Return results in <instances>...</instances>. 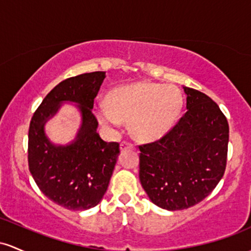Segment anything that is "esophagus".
Instances as JSON below:
<instances>
[{
	"instance_id": "esophagus-1",
	"label": "esophagus",
	"mask_w": 251,
	"mask_h": 251,
	"mask_svg": "<svg viewBox=\"0 0 251 251\" xmlns=\"http://www.w3.org/2000/svg\"><path fill=\"white\" fill-rule=\"evenodd\" d=\"M121 151H126V149H134L135 146L133 143L130 142H126V141H123L122 143H121Z\"/></svg>"
}]
</instances>
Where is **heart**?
<instances>
[{
  "label": "heart",
  "instance_id": "b5f03b06",
  "mask_svg": "<svg viewBox=\"0 0 251 251\" xmlns=\"http://www.w3.org/2000/svg\"><path fill=\"white\" fill-rule=\"evenodd\" d=\"M181 105V95L173 85L139 81L112 90L108 104H97L94 112L103 126H117L129 120L135 137L153 141L171 130Z\"/></svg>",
  "mask_w": 251,
  "mask_h": 251
}]
</instances>
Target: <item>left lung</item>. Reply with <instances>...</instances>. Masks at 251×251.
Returning <instances> with one entry per match:
<instances>
[{
	"label": "left lung",
	"mask_w": 251,
	"mask_h": 251,
	"mask_svg": "<svg viewBox=\"0 0 251 251\" xmlns=\"http://www.w3.org/2000/svg\"><path fill=\"white\" fill-rule=\"evenodd\" d=\"M186 114L155 142L140 146V181L151 202L170 211L201 202L217 186L226 166L229 125L219 106L182 86Z\"/></svg>",
	"instance_id": "1"
}]
</instances>
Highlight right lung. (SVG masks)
I'll use <instances>...</instances> for the list:
<instances>
[{"mask_svg":"<svg viewBox=\"0 0 251 251\" xmlns=\"http://www.w3.org/2000/svg\"><path fill=\"white\" fill-rule=\"evenodd\" d=\"M104 78L105 72L98 71L63 80L44 98L30 121V174L47 198L67 210H88L102 201L120 154L117 142L100 139L92 114ZM64 102L75 103L81 114V126L75 140L57 145L46 135L44 125Z\"/></svg>","mask_w":251,"mask_h":251,"instance_id":"obj_1","label":"right lung"}]
</instances>
